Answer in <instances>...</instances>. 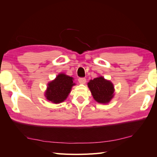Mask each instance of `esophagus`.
Here are the masks:
<instances>
[{
  "instance_id": "esophagus-1",
  "label": "esophagus",
  "mask_w": 157,
  "mask_h": 157,
  "mask_svg": "<svg viewBox=\"0 0 157 157\" xmlns=\"http://www.w3.org/2000/svg\"><path fill=\"white\" fill-rule=\"evenodd\" d=\"M78 82H79V83H80V84H84L86 82V79L85 78H79L78 79Z\"/></svg>"
}]
</instances>
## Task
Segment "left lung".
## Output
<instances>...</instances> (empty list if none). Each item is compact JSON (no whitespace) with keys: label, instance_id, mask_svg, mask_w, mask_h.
I'll return each instance as SVG.
<instances>
[{"label":"left lung","instance_id":"8db88e82","mask_svg":"<svg viewBox=\"0 0 157 157\" xmlns=\"http://www.w3.org/2000/svg\"><path fill=\"white\" fill-rule=\"evenodd\" d=\"M88 86L94 100L99 103H107L114 96L113 84L101 76L90 81Z\"/></svg>","mask_w":157,"mask_h":157}]
</instances>
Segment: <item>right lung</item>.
Masks as SVG:
<instances>
[{
    "instance_id": "right-lung-1",
    "label": "right lung",
    "mask_w": 157,
    "mask_h": 157,
    "mask_svg": "<svg viewBox=\"0 0 157 157\" xmlns=\"http://www.w3.org/2000/svg\"><path fill=\"white\" fill-rule=\"evenodd\" d=\"M73 85L75 84L73 82V78L61 73L48 84L45 93L46 99L55 104L62 102L68 96Z\"/></svg>"
}]
</instances>
